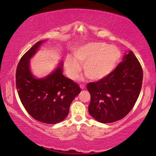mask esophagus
<instances>
[{
  "instance_id": "34e87169",
  "label": "esophagus",
  "mask_w": 156,
  "mask_h": 156,
  "mask_svg": "<svg viewBox=\"0 0 156 156\" xmlns=\"http://www.w3.org/2000/svg\"><path fill=\"white\" fill-rule=\"evenodd\" d=\"M80 87L82 89H84V88H85V85H84V84H80Z\"/></svg>"
}]
</instances>
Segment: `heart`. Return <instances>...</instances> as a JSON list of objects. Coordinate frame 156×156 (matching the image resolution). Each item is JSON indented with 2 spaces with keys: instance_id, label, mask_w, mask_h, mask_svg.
Wrapping results in <instances>:
<instances>
[{
  "instance_id": "1",
  "label": "heart",
  "mask_w": 156,
  "mask_h": 156,
  "mask_svg": "<svg viewBox=\"0 0 156 156\" xmlns=\"http://www.w3.org/2000/svg\"><path fill=\"white\" fill-rule=\"evenodd\" d=\"M121 53L117 47L104 43H91L73 52V58L66 59L69 76L76 78L83 65V71L92 80H100L109 75L119 62Z\"/></svg>"
}]
</instances>
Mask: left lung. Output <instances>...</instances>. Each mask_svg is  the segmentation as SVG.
Here are the masks:
<instances>
[{
    "mask_svg": "<svg viewBox=\"0 0 156 156\" xmlns=\"http://www.w3.org/2000/svg\"><path fill=\"white\" fill-rule=\"evenodd\" d=\"M143 72L132 51L107 77L87 84L91 95L89 113L102 123L125 118L133 109L140 93Z\"/></svg>",
    "mask_w": 156,
    "mask_h": 156,
    "instance_id": "8db88e82",
    "label": "left lung"
}]
</instances>
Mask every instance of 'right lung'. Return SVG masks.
Returning <instances> with one entry per match:
<instances>
[{
    "mask_svg": "<svg viewBox=\"0 0 156 156\" xmlns=\"http://www.w3.org/2000/svg\"><path fill=\"white\" fill-rule=\"evenodd\" d=\"M43 41L36 43L21 58L16 73V84L23 107L31 117L47 124H56L67 117L70 105L80 94L78 83L62 75V64L43 79L34 77L30 59Z\"/></svg>",
    "mask_w": 156,
    "mask_h": 156,
    "instance_id": "obj_1",
    "label": "right lung"
}]
</instances>
